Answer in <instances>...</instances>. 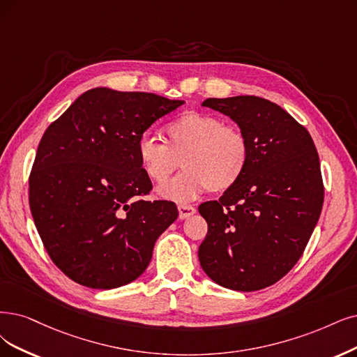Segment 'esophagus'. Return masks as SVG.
Wrapping results in <instances>:
<instances>
[{"label":"esophagus","mask_w":357,"mask_h":357,"mask_svg":"<svg viewBox=\"0 0 357 357\" xmlns=\"http://www.w3.org/2000/svg\"><path fill=\"white\" fill-rule=\"evenodd\" d=\"M178 210H179V219H188L195 213V207L188 204L178 206Z\"/></svg>","instance_id":"1"}]
</instances>
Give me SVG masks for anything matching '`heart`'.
<instances>
[{"label": "heart", "instance_id": "b5f03b06", "mask_svg": "<svg viewBox=\"0 0 357 357\" xmlns=\"http://www.w3.org/2000/svg\"><path fill=\"white\" fill-rule=\"evenodd\" d=\"M166 144L144 135L137 144L141 169L154 183H165L182 162L181 175L158 188L163 199L185 203L207 188L227 191L241 179L250 162L244 130L223 125L219 117L185 112L166 125Z\"/></svg>", "mask_w": 357, "mask_h": 357}]
</instances>
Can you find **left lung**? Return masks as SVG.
Instances as JSON below:
<instances>
[{"label": "left lung", "mask_w": 357, "mask_h": 357, "mask_svg": "<svg viewBox=\"0 0 357 357\" xmlns=\"http://www.w3.org/2000/svg\"><path fill=\"white\" fill-rule=\"evenodd\" d=\"M250 142L241 179L218 202L200 204L208 231L203 271L235 291H256L287 275L309 243L324 204L319 155L307 129L278 104L255 96L207 98Z\"/></svg>", "instance_id": "8db88e82"}]
</instances>
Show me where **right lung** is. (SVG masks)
Segmentation results:
<instances>
[{"mask_svg": "<svg viewBox=\"0 0 357 357\" xmlns=\"http://www.w3.org/2000/svg\"><path fill=\"white\" fill-rule=\"evenodd\" d=\"M183 102L101 86L84 92L47 128L31 172L29 204L47 253L72 281L117 288L150 265L178 208L139 199L153 185L137 144Z\"/></svg>", "mask_w": 357, "mask_h": 357, "instance_id": "add662e5", "label": "right lung"}]
</instances>
